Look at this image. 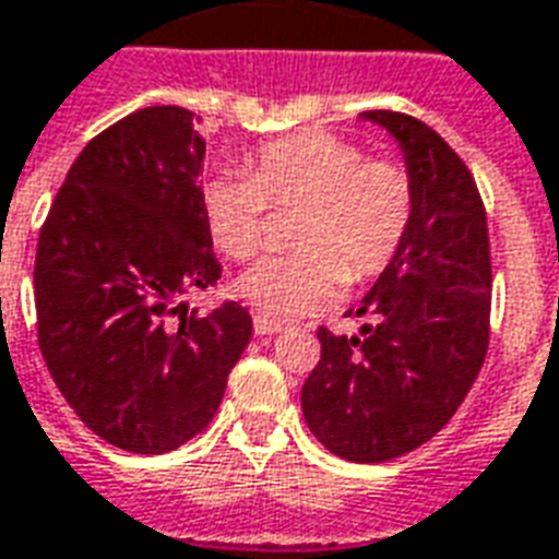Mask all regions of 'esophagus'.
Here are the masks:
<instances>
[{"mask_svg":"<svg viewBox=\"0 0 559 559\" xmlns=\"http://www.w3.org/2000/svg\"><path fill=\"white\" fill-rule=\"evenodd\" d=\"M251 328H254V334L258 336H270V334H278L281 331L278 322H272V319H263V317L251 319Z\"/></svg>","mask_w":559,"mask_h":559,"instance_id":"esophagus-1","label":"esophagus"}]
</instances>
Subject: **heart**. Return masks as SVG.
<instances>
[{"label":"heart","mask_w":559,"mask_h":559,"mask_svg":"<svg viewBox=\"0 0 559 559\" xmlns=\"http://www.w3.org/2000/svg\"><path fill=\"white\" fill-rule=\"evenodd\" d=\"M293 204H301L298 251L266 258L237 281L266 319L308 317L343 284L378 278L411 234L416 181L399 160L366 157L352 140L308 128L263 143L249 155V173H223L202 190L204 225L237 263L261 249L266 207Z\"/></svg>","instance_id":"obj_1"}]
</instances>
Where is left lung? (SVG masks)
Returning <instances> with one entry per match:
<instances>
[{"mask_svg": "<svg viewBox=\"0 0 559 559\" xmlns=\"http://www.w3.org/2000/svg\"><path fill=\"white\" fill-rule=\"evenodd\" d=\"M404 152L416 181L411 234L364 305V336L319 328L305 421L328 451L383 463L428 442L457 413L489 346L492 261L484 199L463 157L421 119L366 110Z\"/></svg>", "mask_w": 559, "mask_h": 559, "instance_id": "obj_1", "label": "left lung"}]
</instances>
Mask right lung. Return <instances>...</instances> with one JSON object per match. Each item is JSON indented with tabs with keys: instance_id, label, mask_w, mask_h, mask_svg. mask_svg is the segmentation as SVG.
<instances>
[{
	"instance_id": "add662e5",
	"label": "right lung",
	"mask_w": 559,
	"mask_h": 559,
	"mask_svg": "<svg viewBox=\"0 0 559 559\" xmlns=\"http://www.w3.org/2000/svg\"><path fill=\"white\" fill-rule=\"evenodd\" d=\"M202 117L128 114L81 148L37 240V343L79 419L131 454L207 428L249 346L251 317L181 298L223 275L202 211Z\"/></svg>"
}]
</instances>
